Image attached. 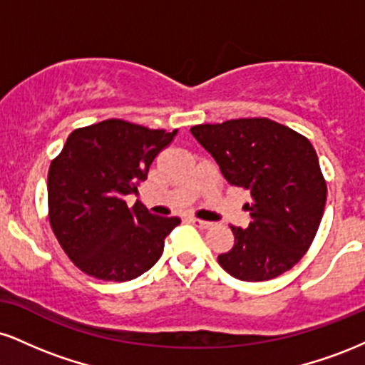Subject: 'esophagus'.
<instances>
[{
	"mask_svg": "<svg viewBox=\"0 0 365 365\" xmlns=\"http://www.w3.org/2000/svg\"><path fill=\"white\" fill-rule=\"evenodd\" d=\"M190 223H192V225H195L197 228H202V230H207V228H211V223H209V221L197 220V217H190Z\"/></svg>",
	"mask_w": 365,
	"mask_h": 365,
	"instance_id": "obj_1",
	"label": "esophagus"
}]
</instances>
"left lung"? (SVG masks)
<instances>
[{
	"label": "left lung",
	"mask_w": 365,
	"mask_h": 365,
	"mask_svg": "<svg viewBox=\"0 0 365 365\" xmlns=\"http://www.w3.org/2000/svg\"><path fill=\"white\" fill-rule=\"evenodd\" d=\"M230 185L250 192L247 228L217 255L242 282H266L292 269L311 247L326 204V182L312 144L269 118H238L190 128Z\"/></svg>",
	"instance_id": "obj_1"
}]
</instances>
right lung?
<instances>
[{"label":"right lung","instance_id":"add662e5","mask_svg":"<svg viewBox=\"0 0 365 365\" xmlns=\"http://www.w3.org/2000/svg\"><path fill=\"white\" fill-rule=\"evenodd\" d=\"M177 130H153L125 120L77 128L48 173L49 223L78 269L103 282H128L150 269L178 217L154 216L137 200L149 166Z\"/></svg>","mask_w":365,"mask_h":365}]
</instances>
